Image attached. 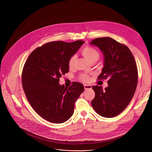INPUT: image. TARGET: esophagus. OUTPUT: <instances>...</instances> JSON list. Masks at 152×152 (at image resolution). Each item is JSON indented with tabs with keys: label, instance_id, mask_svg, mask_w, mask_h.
<instances>
[{
	"label": "esophagus",
	"instance_id": "1",
	"mask_svg": "<svg viewBox=\"0 0 152 152\" xmlns=\"http://www.w3.org/2000/svg\"><path fill=\"white\" fill-rule=\"evenodd\" d=\"M84 88L85 90H90L92 88V86L90 85H84Z\"/></svg>",
	"mask_w": 152,
	"mask_h": 152
}]
</instances>
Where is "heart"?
Masks as SVG:
<instances>
[{"label": "heart", "mask_w": 152, "mask_h": 152, "mask_svg": "<svg viewBox=\"0 0 152 152\" xmlns=\"http://www.w3.org/2000/svg\"><path fill=\"white\" fill-rule=\"evenodd\" d=\"M82 55L87 59L90 62H96L100 58V53L94 48L90 46H86L81 50ZM76 56H72L68 61V66L70 68L74 66V64L76 60ZM79 80L83 82H88L90 80V77L86 73H82L79 76Z\"/></svg>", "instance_id": "b5f03b06"}]
</instances>
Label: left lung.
I'll return each instance as SVG.
<instances>
[{
    "instance_id": "left-lung-1",
    "label": "left lung",
    "mask_w": 152,
    "mask_h": 152,
    "mask_svg": "<svg viewBox=\"0 0 152 152\" xmlns=\"http://www.w3.org/2000/svg\"><path fill=\"white\" fill-rule=\"evenodd\" d=\"M91 45L104 55V67L97 79H108V86H93L95 97L91 101L94 111L103 117H114L128 106L138 83V69L134 57L124 45L110 37L97 38Z\"/></svg>"
}]
</instances>
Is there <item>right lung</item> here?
<instances>
[{
    "instance_id": "obj_1",
    "label": "right lung",
    "mask_w": 152,
    "mask_h": 152,
    "mask_svg": "<svg viewBox=\"0 0 152 152\" xmlns=\"http://www.w3.org/2000/svg\"><path fill=\"white\" fill-rule=\"evenodd\" d=\"M84 41H52L35 49L26 59L21 82L28 101L42 118L62 123L74 113L75 103L84 91L74 82L69 88L59 85V78L69 72L68 61Z\"/></svg>"
}]
</instances>
